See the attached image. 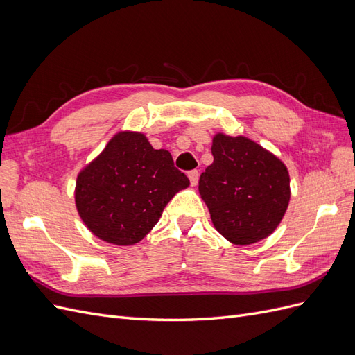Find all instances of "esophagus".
Listing matches in <instances>:
<instances>
[{"label":"esophagus","mask_w":355,"mask_h":355,"mask_svg":"<svg viewBox=\"0 0 355 355\" xmlns=\"http://www.w3.org/2000/svg\"><path fill=\"white\" fill-rule=\"evenodd\" d=\"M188 178H189V182L192 187H196L198 184V171L197 170H191L188 173Z\"/></svg>","instance_id":"1"}]
</instances>
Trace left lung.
Returning a JSON list of instances; mask_svg holds the SVG:
<instances>
[{
  "mask_svg": "<svg viewBox=\"0 0 355 355\" xmlns=\"http://www.w3.org/2000/svg\"><path fill=\"white\" fill-rule=\"evenodd\" d=\"M213 163L202 171L198 192L213 227L235 245L261 241L277 230L290 201L283 161L245 136L216 133Z\"/></svg>",
  "mask_w": 355,
  "mask_h": 355,
  "instance_id": "obj_1",
  "label": "left lung"
}]
</instances>
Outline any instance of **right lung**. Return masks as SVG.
<instances>
[{"label": "right lung", "mask_w": 355, "mask_h": 355, "mask_svg": "<svg viewBox=\"0 0 355 355\" xmlns=\"http://www.w3.org/2000/svg\"><path fill=\"white\" fill-rule=\"evenodd\" d=\"M189 187L166 149L144 133H115L75 182V207L87 230L115 245H133L151 231L167 202Z\"/></svg>", "instance_id": "obj_1"}]
</instances>
